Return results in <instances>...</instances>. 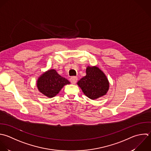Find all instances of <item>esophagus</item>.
<instances>
[{"label":"esophagus","mask_w":151,"mask_h":151,"mask_svg":"<svg viewBox=\"0 0 151 151\" xmlns=\"http://www.w3.org/2000/svg\"><path fill=\"white\" fill-rule=\"evenodd\" d=\"M78 80V78L76 76H72L70 78V81L72 84H75L77 82Z\"/></svg>","instance_id":"esophagus-1"}]
</instances>
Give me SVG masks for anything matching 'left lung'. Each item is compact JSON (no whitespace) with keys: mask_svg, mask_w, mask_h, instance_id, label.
I'll list each match as a JSON object with an SVG mask.
<instances>
[{"mask_svg":"<svg viewBox=\"0 0 151 151\" xmlns=\"http://www.w3.org/2000/svg\"><path fill=\"white\" fill-rule=\"evenodd\" d=\"M86 73L77 83L83 93L92 100L105 95L109 83L105 73L97 66H88Z\"/></svg>","mask_w":151,"mask_h":151,"instance_id":"8db88e82","label":"left lung"}]
</instances>
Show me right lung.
<instances>
[{"mask_svg":"<svg viewBox=\"0 0 151 151\" xmlns=\"http://www.w3.org/2000/svg\"><path fill=\"white\" fill-rule=\"evenodd\" d=\"M70 82L59 75L55 69H50L43 73L37 81V87L40 92L44 95L53 98L61 89Z\"/></svg>","mask_w":151,"mask_h":151,"instance_id":"obj_1","label":"right lung"}]
</instances>
